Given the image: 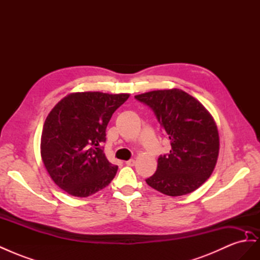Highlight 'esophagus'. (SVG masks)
Wrapping results in <instances>:
<instances>
[{"label": "esophagus", "instance_id": "esophagus-1", "mask_svg": "<svg viewBox=\"0 0 260 260\" xmlns=\"http://www.w3.org/2000/svg\"><path fill=\"white\" fill-rule=\"evenodd\" d=\"M125 165H128V166H135L136 160L135 159H129V160L125 161Z\"/></svg>", "mask_w": 260, "mask_h": 260}]
</instances>
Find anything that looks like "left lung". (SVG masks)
<instances>
[{"mask_svg": "<svg viewBox=\"0 0 260 260\" xmlns=\"http://www.w3.org/2000/svg\"><path fill=\"white\" fill-rule=\"evenodd\" d=\"M152 109L171 149L160 155L146 183L169 196L195 191L210 177L219 153V135L210 114L198 100L179 89L135 96Z\"/></svg>", "mask_w": 260, "mask_h": 260, "instance_id": "1", "label": "left lung"}]
</instances>
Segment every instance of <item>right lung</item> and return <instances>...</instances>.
<instances>
[{"mask_svg": "<svg viewBox=\"0 0 260 260\" xmlns=\"http://www.w3.org/2000/svg\"><path fill=\"white\" fill-rule=\"evenodd\" d=\"M129 94L73 93L60 100L46 117L41 136L44 166L56 185L77 198L107 186L118 167L102 146L113 114Z\"/></svg>", "mask_w": 260, "mask_h": 260, "instance_id": "obj_1", "label": "right lung"}]
</instances>
